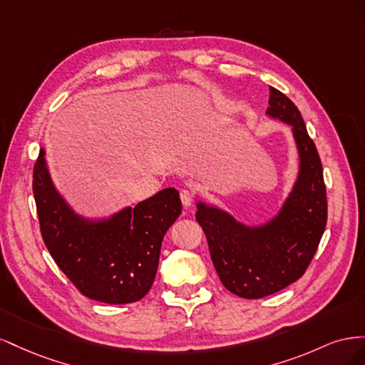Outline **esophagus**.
Here are the masks:
<instances>
[{"label": "esophagus", "mask_w": 365, "mask_h": 365, "mask_svg": "<svg viewBox=\"0 0 365 365\" xmlns=\"http://www.w3.org/2000/svg\"><path fill=\"white\" fill-rule=\"evenodd\" d=\"M180 196H181V202L185 208H189L195 201V195L190 190H181Z\"/></svg>", "instance_id": "esophagus-1"}]
</instances>
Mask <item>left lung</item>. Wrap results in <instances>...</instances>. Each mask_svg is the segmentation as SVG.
Returning <instances> with one entry per match:
<instances>
[{
	"label": "left lung",
	"mask_w": 365,
	"mask_h": 365,
	"mask_svg": "<svg viewBox=\"0 0 365 365\" xmlns=\"http://www.w3.org/2000/svg\"><path fill=\"white\" fill-rule=\"evenodd\" d=\"M267 115L292 128L298 175L279 213L264 224L247 225L225 210L202 201L196 220L225 288L242 298H262L284 289L304 274L327 222L323 165L298 108L269 86Z\"/></svg>",
	"instance_id": "1"
}]
</instances>
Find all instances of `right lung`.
Instances as JSON below:
<instances>
[{
	"label": "right lung",
	"mask_w": 365,
	"mask_h": 365,
	"mask_svg": "<svg viewBox=\"0 0 365 365\" xmlns=\"http://www.w3.org/2000/svg\"><path fill=\"white\" fill-rule=\"evenodd\" d=\"M33 195L43 244L85 297L126 304L149 292L164 235L181 215L178 190L163 189L109 217H85L58 192L41 149L33 169Z\"/></svg>",
	"instance_id": "obj_1"
}]
</instances>
